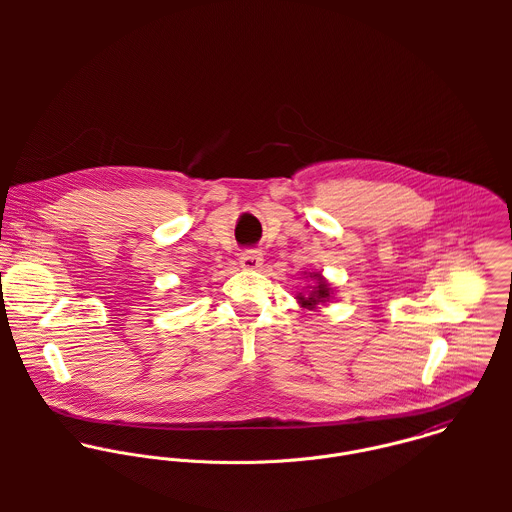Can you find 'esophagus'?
Wrapping results in <instances>:
<instances>
[{"mask_svg":"<svg viewBox=\"0 0 512 512\" xmlns=\"http://www.w3.org/2000/svg\"><path fill=\"white\" fill-rule=\"evenodd\" d=\"M262 262H264V258H262L260 250H246L240 254V266L246 270H256L262 266Z\"/></svg>","mask_w":512,"mask_h":512,"instance_id":"esophagus-1","label":"esophagus"}]
</instances>
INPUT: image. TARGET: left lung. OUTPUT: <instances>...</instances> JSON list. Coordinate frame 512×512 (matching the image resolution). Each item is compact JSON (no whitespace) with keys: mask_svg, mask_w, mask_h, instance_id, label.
Masks as SVG:
<instances>
[{"mask_svg":"<svg viewBox=\"0 0 512 512\" xmlns=\"http://www.w3.org/2000/svg\"><path fill=\"white\" fill-rule=\"evenodd\" d=\"M309 278H317V286L313 288V292L309 293V295H297V301L301 303V307H305V309H315L319 303H327L329 299H331V286L321 278V274H309Z\"/></svg>","mask_w":512,"mask_h":512,"instance_id":"obj_1","label":"left lung"}]
</instances>
